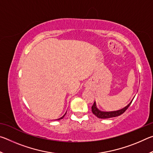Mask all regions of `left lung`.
I'll use <instances>...</instances> for the list:
<instances>
[{
  "label": "left lung",
  "instance_id": "obj_1",
  "mask_svg": "<svg viewBox=\"0 0 153 153\" xmlns=\"http://www.w3.org/2000/svg\"><path fill=\"white\" fill-rule=\"evenodd\" d=\"M132 100L130 102V103L125 107L123 108H121L120 110L118 111H100L98 108L97 107V105H96V102H94V104L92 106V113L95 115L98 118L100 119H108V118H111V117H117V116L121 115L123 114L125 111L128 109V108L129 107V105H131Z\"/></svg>",
  "mask_w": 153,
  "mask_h": 153
}]
</instances>
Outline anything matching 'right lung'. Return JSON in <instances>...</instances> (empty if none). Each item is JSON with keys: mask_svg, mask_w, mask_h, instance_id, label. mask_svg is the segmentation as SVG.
Segmentation results:
<instances>
[{"mask_svg": "<svg viewBox=\"0 0 153 153\" xmlns=\"http://www.w3.org/2000/svg\"><path fill=\"white\" fill-rule=\"evenodd\" d=\"M66 113H67V112H66ZM66 113H65V114H66ZM65 115H64L63 116V117H61V118H59V119H58V120H61V119H63V118L64 117V116H65Z\"/></svg>", "mask_w": 153, "mask_h": 153, "instance_id": "1", "label": "right lung"}]
</instances>
